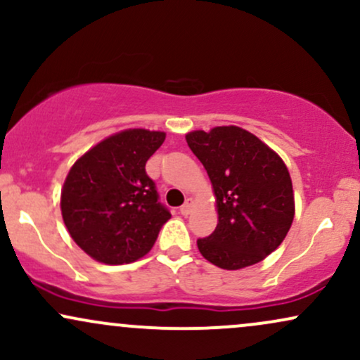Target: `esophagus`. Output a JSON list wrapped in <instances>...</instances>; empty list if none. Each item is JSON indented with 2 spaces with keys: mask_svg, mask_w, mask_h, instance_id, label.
Here are the masks:
<instances>
[{
  "mask_svg": "<svg viewBox=\"0 0 360 360\" xmlns=\"http://www.w3.org/2000/svg\"><path fill=\"white\" fill-rule=\"evenodd\" d=\"M193 206H194V201L191 200V198H188V200H186V203L179 208L181 214H184V217H188V214L193 212Z\"/></svg>",
  "mask_w": 360,
  "mask_h": 360,
  "instance_id": "esophagus-1",
  "label": "esophagus"
}]
</instances>
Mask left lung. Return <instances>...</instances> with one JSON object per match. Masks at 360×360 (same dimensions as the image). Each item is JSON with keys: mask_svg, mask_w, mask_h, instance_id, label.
Listing matches in <instances>:
<instances>
[{"mask_svg": "<svg viewBox=\"0 0 360 360\" xmlns=\"http://www.w3.org/2000/svg\"><path fill=\"white\" fill-rule=\"evenodd\" d=\"M217 198L218 225L198 249L206 260L237 271L264 260L284 240L295 218L291 176L283 159L240 127L186 135Z\"/></svg>", "mask_w": 360, "mask_h": 360, "instance_id": "left-lung-1", "label": "left lung"}]
</instances>
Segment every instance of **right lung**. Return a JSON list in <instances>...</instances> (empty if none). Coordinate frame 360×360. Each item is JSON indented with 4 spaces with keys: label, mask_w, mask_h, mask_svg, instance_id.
Listing matches in <instances>:
<instances>
[{
    "label": "right lung",
    "mask_w": 360,
    "mask_h": 360,
    "mask_svg": "<svg viewBox=\"0 0 360 360\" xmlns=\"http://www.w3.org/2000/svg\"><path fill=\"white\" fill-rule=\"evenodd\" d=\"M166 134L128 128L101 140L74 162L60 193L72 240L103 264H130L154 247L171 213L159 203L146 164Z\"/></svg>",
    "instance_id": "obj_1"
}]
</instances>
